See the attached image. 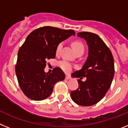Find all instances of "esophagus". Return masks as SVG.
<instances>
[{
    "label": "esophagus",
    "instance_id": "obj_1",
    "mask_svg": "<svg viewBox=\"0 0 128 128\" xmlns=\"http://www.w3.org/2000/svg\"><path fill=\"white\" fill-rule=\"evenodd\" d=\"M65 79H66V80H68L70 79V76L69 75H66V76H65Z\"/></svg>",
    "mask_w": 128,
    "mask_h": 128
}]
</instances>
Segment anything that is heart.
Masks as SVG:
<instances>
[{
  "label": "heart",
  "instance_id": "obj_1",
  "mask_svg": "<svg viewBox=\"0 0 128 128\" xmlns=\"http://www.w3.org/2000/svg\"><path fill=\"white\" fill-rule=\"evenodd\" d=\"M62 46H63L62 43H60L58 45L56 49V54H59V53L60 52L61 48L62 47ZM72 46L73 47V48L74 49V50L76 51V54H79V53H82L83 54L84 53V47L83 46V44H82V42H81L80 41H78V40L74 41L72 42ZM60 67L62 68V69L64 72H68L69 71H70V70L72 69V64L70 62L65 60L62 61L61 62H60Z\"/></svg>",
  "mask_w": 128,
  "mask_h": 128
}]
</instances>
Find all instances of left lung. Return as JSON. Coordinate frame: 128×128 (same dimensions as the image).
I'll use <instances>...</instances> for the list:
<instances>
[{
  "label": "left lung",
  "instance_id": "left-lung-1",
  "mask_svg": "<svg viewBox=\"0 0 128 128\" xmlns=\"http://www.w3.org/2000/svg\"><path fill=\"white\" fill-rule=\"evenodd\" d=\"M78 36L84 38L88 47V56L80 70L72 76L80 78L79 88L71 91V98L81 106H92L100 101L109 90L115 72L114 57L110 49L100 37L90 32H78ZM83 76L87 80L83 82Z\"/></svg>",
  "mask_w": 128,
  "mask_h": 128
}]
</instances>
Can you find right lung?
I'll use <instances>...</instances> for the list:
<instances>
[{
  "mask_svg": "<svg viewBox=\"0 0 128 128\" xmlns=\"http://www.w3.org/2000/svg\"><path fill=\"white\" fill-rule=\"evenodd\" d=\"M72 35L74 30H63L45 26L30 32L18 52L16 75L20 88L28 98L34 100L46 99L58 81L65 78L60 68L52 73L45 72L47 61L56 57L58 45Z\"/></svg>",
  "mask_w": 128,
  "mask_h": 128,
  "instance_id": "1",
  "label": "right lung"
}]
</instances>
